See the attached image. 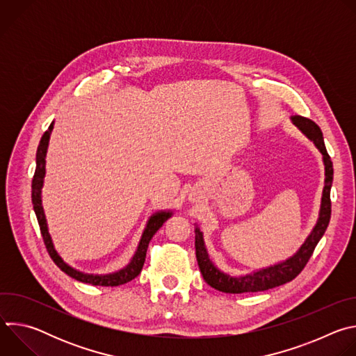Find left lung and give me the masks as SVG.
Wrapping results in <instances>:
<instances>
[{"label":"left lung","instance_id":"8db88e82","mask_svg":"<svg viewBox=\"0 0 356 356\" xmlns=\"http://www.w3.org/2000/svg\"><path fill=\"white\" fill-rule=\"evenodd\" d=\"M293 122L306 134L318 147V150L324 156V165H325V187L323 191V202H321V211H320V218L317 221V225L314 227L313 232L310 236L306 239V242L302 243L300 250L296 253L293 258L289 261L275 265L272 268L259 270L253 275L242 276V277H231L222 272H220L213 262L209 258V253L204 246V241H202V234L200 232L198 228L194 229L195 234V257L198 262L200 272L213 289L222 291V293H231V294H242V293H255V291H265L277 286H282L290 280H293L300 272L304 269V266L307 265L310 261L313 252L324 235L330 218H331V186H332V177H334V169H332V162L328 155V152L324 145V138L320 127L306 118V117H300L296 115L291 118Z\"/></svg>","mask_w":356,"mask_h":356}]
</instances>
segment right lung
I'll use <instances>...</instances> for the list:
<instances>
[{"label":"right lung","instance_id":"obj_1","mask_svg":"<svg viewBox=\"0 0 356 356\" xmlns=\"http://www.w3.org/2000/svg\"><path fill=\"white\" fill-rule=\"evenodd\" d=\"M54 124H50L49 129L42 135L39 146H38V152H36V169H35V175L32 179V204H33V210L39 222V228H40V234L46 246V250L49 253V257L52 258V261L55 262V265L65 272L66 275H69L70 277L83 282V283H88L92 286H106V287H113V286H120V284H125L128 282H131L132 279H135L145 264V258H146V250L149 246V242L156 234V231L170 218V213H158L156 216L152 217L147 222V227L142 235L140 243L138 246V250L135 253V257L132 259V262L122 270L113 273V275H106V276H92V275H83L74 269H72L70 266H67L62 258L58 255V252L54 248L52 239H50V235L47 232V227H46V220H44V214H43V209H42V200H40V188H42V181H43V176H44V156H46V149H47V142H49V136H50V131H52Z\"/></svg>","mask_w":356,"mask_h":356}]
</instances>
